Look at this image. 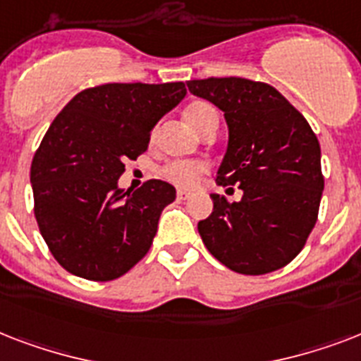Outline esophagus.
<instances>
[{
  "instance_id": "34e87169",
  "label": "esophagus",
  "mask_w": 361,
  "mask_h": 361,
  "mask_svg": "<svg viewBox=\"0 0 361 361\" xmlns=\"http://www.w3.org/2000/svg\"><path fill=\"white\" fill-rule=\"evenodd\" d=\"M176 197H178V200H180V202H183V200H187V198L191 197V192H187V191H183V189H180Z\"/></svg>"
}]
</instances>
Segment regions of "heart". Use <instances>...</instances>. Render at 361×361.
<instances>
[{
    "label": "heart",
    "instance_id": "obj_1",
    "mask_svg": "<svg viewBox=\"0 0 361 361\" xmlns=\"http://www.w3.org/2000/svg\"><path fill=\"white\" fill-rule=\"evenodd\" d=\"M215 114L217 112L212 104L206 101H197L187 106L185 120L189 121L192 129L202 133L204 127L209 123ZM204 172H206V164L198 163V161H172L163 169L164 178L181 189H192L200 181Z\"/></svg>",
    "mask_w": 361,
    "mask_h": 361
}]
</instances>
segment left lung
I'll return each mask as SVG.
<instances>
[{
    "label": "left lung",
    "instance_id": "left-lung-1",
    "mask_svg": "<svg viewBox=\"0 0 361 361\" xmlns=\"http://www.w3.org/2000/svg\"><path fill=\"white\" fill-rule=\"evenodd\" d=\"M187 87L225 112L228 147L217 183L243 191L240 202L212 195L214 212L198 223L204 245L238 274L283 268L302 251L319 217V138L269 84L228 76L189 80Z\"/></svg>",
    "mask_w": 361,
    "mask_h": 361
}]
</instances>
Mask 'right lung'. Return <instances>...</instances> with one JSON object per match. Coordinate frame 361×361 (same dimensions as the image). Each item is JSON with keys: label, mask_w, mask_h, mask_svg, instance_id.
<instances>
[{"label": "right lung", "mask_w": 361, "mask_h": 361, "mask_svg": "<svg viewBox=\"0 0 361 361\" xmlns=\"http://www.w3.org/2000/svg\"><path fill=\"white\" fill-rule=\"evenodd\" d=\"M183 82L103 84L71 99L31 163L37 225L59 266L112 281L146 257L176 189L147 180L120 189L125 161L147 149L161 118L185 97Z\"/></svg>", "instance_id": "right-lung-1"}]
</instances>
